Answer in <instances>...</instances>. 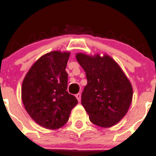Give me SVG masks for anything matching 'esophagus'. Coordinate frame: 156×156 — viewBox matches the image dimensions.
Wrapping results in <instances>:
<instances>
[{
  "mask_svg": "<svg viewBox=\"0 0 156 156\" xmlns=\"http://www.w3.org/2000/svg\"><path fill=\"white\" fill-rule=\"evenodd\" d=\"M76 98L77 99V101H78V102H80V100H81V94H76Z\"/></svg>",
  "mask_w": 156,
  "mask_h": 156,
  "instance_id": "1",
  "label": "esophagus"
}]
</instances>
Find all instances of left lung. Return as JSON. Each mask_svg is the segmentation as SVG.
Listing matches in <instances>:
<instances>
[{
	"mask_svg": "<svg viewBox=\"0 0 156 156\" xmlns=\"http://www.w3.org/2000/svg\"><path fill=\"white\" fill-rule=\"evenodd\" d=\"M76 58L87 79L81 104L89 114L90 121L101 128L114 126L130 108L133 97L131 82L110 55L80 52L76 54Z\"/></svg>",
	"mask_w": 156,
	"mask_h": 156,
	"instance_id": "obj_1",
	"label": "left lung"
}]
</instances>
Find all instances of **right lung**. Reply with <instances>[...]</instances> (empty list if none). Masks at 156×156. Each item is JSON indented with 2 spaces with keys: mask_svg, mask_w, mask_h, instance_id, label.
Instances as JSON below:
<instances>
[{
  "mask_svg": "<svg viewBox=\"0 0 156 156\" xmlns=\"http://www.w3.org/2000/svg\"><path fill=\"white\" fill-rule=\"evenodd\" d=\"M70 52L52 51L40 57L25 75L21 100L35 123L47 129L66 125L77 104L76 98L67 91L66 71Z\"/></svg>",
  "mask_w": 156,
  "mask_h": 156,
  "instance_id": "add662e5",
  "label": "right lung"
}]
</instances>
